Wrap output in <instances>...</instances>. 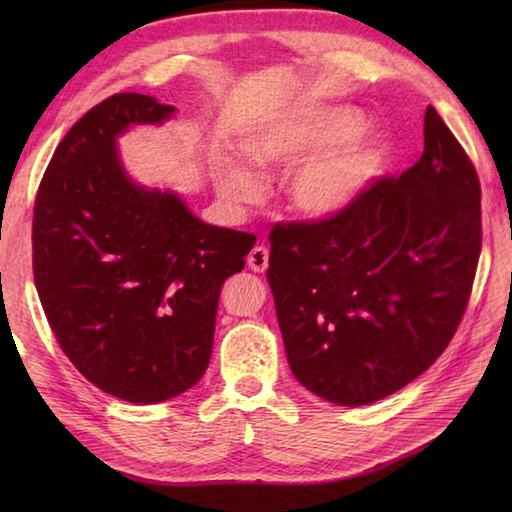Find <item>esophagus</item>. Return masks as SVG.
I'll list each match as a JSON object with an SVG mask.
<instances>
[{
  "instance_id": "obj_1",
  "label": "esophagus",
  "mask_w": 512,
  "mask_h": 512,
  "mask_svg": "<svg viewBox=\"0 0 512 512\" xmlns=\"http://www.w3.org/2000/svg\"><path fill=\"white\" fill-rule=\"evenodd\" d=\"M248 268L255 270V273H264V270L268 268V262H270V253L266 246H255L253 250H250L248 255Z\"/></svg>"
}]
</instances>
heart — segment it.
<instances>
[{
	"instance_id": "obj_1",
	"label": "heart",
	"mask_w": 512,
	"mask_h": 512,
	"mask_svg": "<svg viewBox=\"0 0 512 512\" xmlns=\"http://www.w3.org/2000/svg\"><path fill=\"white\" fill-rule=\"evenodd\" d=\"M361 127V116L350 110L292 116L250 140L248 156L255 165L270 167L277 162L299 160L336 142V146L303 162L288 184L295 211L308 217H328L343 211L383 165V151L374 140L351 138ZM222 187L233 198H248L255 191V180L242 167H228L222 176Z\"/></svg>"
}]
</instances>
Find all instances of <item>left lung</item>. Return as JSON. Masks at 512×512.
<instances>
[{
    "label": "left lung",
    "mask_w": 512,
    "mask_h": 512,
    "mask_svg": "<svg viewBox=\"0 0 512 512\" xmlns=\"http://www.w3.org/2000/svg\"><path fill=\"white\" fill-rule=\"evenodd\" d=\"M480 198L471 158L429 105L416 165L323 220L273 226L268 284L303 387L369 405L447 350L480 262Z\"/></svg>",
    "instance_id": "obj_1"
}]
</instances>
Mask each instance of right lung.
Wrapping results in <instances>:
<instances>
[{"mask_svg":"<svg viewBox=\"0 0 512 512\" xmlns=\"http://www.w3.org/2000/svg\"><path fill=\"white\" fill-rule=\"evenodd\" d=\"M171 114L138 92L94 105L54 149L32 215V273L63 354L105 394L143 405L202 378L220 290L255 244L125 176L116 136Z\"/></svg>","mask_w":512,"mask_h":512,"instance_id":"right-lung-1","label":"right lung"}]
</instances>
